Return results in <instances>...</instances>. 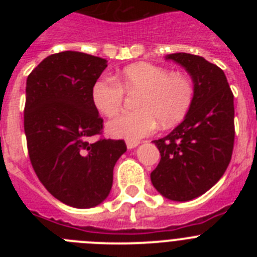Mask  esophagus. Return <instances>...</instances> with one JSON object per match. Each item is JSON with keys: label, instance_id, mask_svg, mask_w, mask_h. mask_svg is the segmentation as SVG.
<instances>
[{"label": "esophagus", "instance_id": "obj_1", "mask_svg": "<svg viewBox=\"0 0 257 257\" xmlns=\"http://www.w3.org/2000/svg\"><path fill=\"white\" fill-rule=\"evenodd\" d=\"M139 144H140V142H138V140H127L126 142V145L128 149L135 148V147H138Z\"/></svg>", "mask_w": 257, "mask_h": 257}]
</instances>
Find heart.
<instances>
[{
	"mask_svg": "<svg viewBox=\"0 0 257 257\" xmlns=\"http://www.w3.org/2000/svg\"><path fill=\"white\" fill-rule=\"evenodd\" d=\"M124 91H139L134 103L136 110L109 122L108 130L128 140L149 135L157 123L175 124L187 114L193 100V86L187 76L169 73L151 63H138L122 70L119 82L110 77L99 79L92 87V101L101 114L114 117L121 112Z\"/></svg>",
	"mask_w": 257,
	"mask_h": 257,
	"instance_id": "heart-1",
	"label": "heart"
}]
</instances>
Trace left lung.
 Listing matches in <instances>:
<instances>
[{
  "label": "left lung",
  "mask_w": 257,
  "mask_h": 257,
  "mask_svg": "<svg viewBox=\"0 0 257 257\" xmlns=\"http://www.w3.org/2000/svg\"><path fill=\"white\" fill-rule=\"evenodd\" d=\"M166 59L187 69L194 83L189 112L174 131L154 140L161 161L152 184L171 201H190L220 180L234 147V96L217 65L187 52Z\"/></svg>",
  "instance_id": "obj_1"
}]
</instances>
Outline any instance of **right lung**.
I'll list each match as a JSON object with an SVG mask.
<instances>
[{
  "mask_svg": "<svg viewBox=\"0 0 257 257\" xmlns=\"http://www.w3.org/2000/svg\"><path fill=\"white\" fill-rule=\"evenodd\" d=\"M105 68V59L63 51L27 78L24 133L32 167L50 194L76 208L95 207L108 197L114 165L127 149L124 140L101 136L92 87Z\"/></svg>",
  "mask_w": 257,
  "mask_h": 257,
  "instance_id": "right-lung-1",
  "label": "right lung"
}]
</instances>
